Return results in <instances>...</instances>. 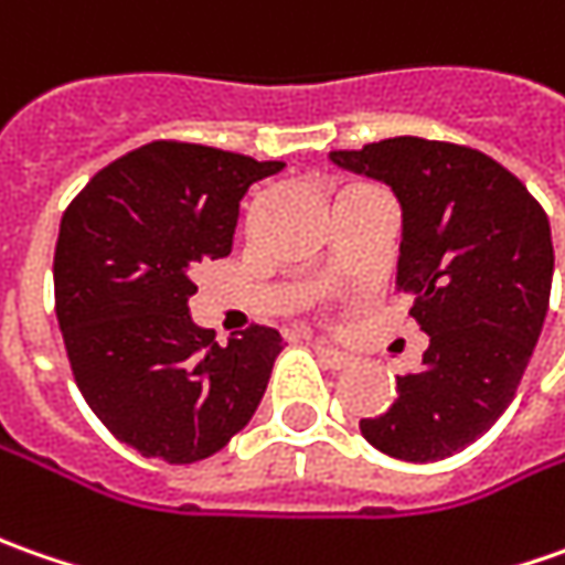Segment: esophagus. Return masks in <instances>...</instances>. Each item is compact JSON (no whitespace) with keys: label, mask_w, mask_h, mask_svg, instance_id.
<instances>
[{"label":"esophagus","mask_w":565,"mask_h":565,"mask_svg":"<svg viewBox=\"0 0 565 565\" xmlns=\"http://www.w3.org/2000/svg\"><path fill=\"white\" fill-rule=\"evenodd\" d=\"M316 353H319L321 362H328L331 369H347V365L353 362L350 353H343V350H338V347H331V343L324 341H316Z\"/></svg>","instance_id":"esophagus-1"}]
</instances>
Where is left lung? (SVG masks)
<instances>
[{
	"label": "left lung",
	"mask_w": 565,
	"mask_h": 565,
	"mask_svg": "<svg viewBox=\"0 0 565 565\" xmlns=\"http://www.w3.org/2000/svg\"><path fill=\"white\" fill-rule=\"evenodd\" d=\"M403 209L397 287L428 334L397 399L362 418V438L406 462H435L481 438L513 403L551 302V222L513 171L459 143L391 137L334 149Z\"/></svg>",
	"instance_id": "left-lung-1"
}]
</instances>
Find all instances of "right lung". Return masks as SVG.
I'll list each match as a JSON object with an SVG mask.
<instances>
[{
  "label": "right lung",
  "mask_w": 565,
  "mask_h": 565,
  "mask_svg": "<svg viewBox=\"0 0 565 565\" xmlns=\"http://www.w3.org/2000/svg\"><path fill=\"white\" fill-rule=\"evenodd\" d=\"M281 168L156 140L96 171L62 215L52 278L71 372L143 457H212L263 399L281 334L249 324L222 347L190 319V275L231 253L244 193Z\"/></svg>",
  "instance_id": "1"
}]
</instances>
